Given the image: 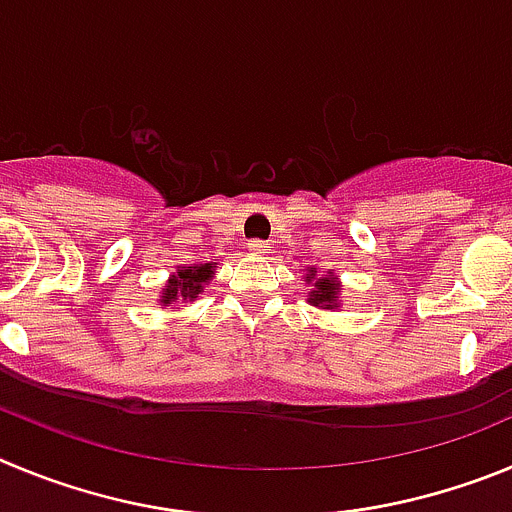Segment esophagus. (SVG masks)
<instances>
[{"label":"esophagus","mask_w":512,"mask_h":512,"mask_svg":"<svg viewBox=\"0 0 512 512\" xmlns=\"http://www.w3.org/2000/svg\"><path fill=\"white\" fill-rule=\"evenodd\" d=\"M265 242H262V239H252L250 242V252H255V255H262V252H265Z\"/></svg>","instance_id":"esophagus-1"}]
</instances>
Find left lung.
I'll list each match as a JSON object with an SVG mask.
<instances>
[{
    "mask_svg": "<svg viewBox=\"0 0 512 512\" xmlns=\"http://www.w3.org/2000/svg\"><path fill=\"white\" fill-rule=\"evenodd\" d=\"M306 280L308 283H311V280H316V283H313L311 296H308V303H313V306H321V308L339 306V293H342V285L336 283V278H331V275H326V278H316V267H311L306 275Z\"/></svg>",
    "mask_w": 512,
    "mask_h": 512,
    "instance_id": "8db88e82",
    "label": "left lung"
}]
</instances>
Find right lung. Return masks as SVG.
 <instances>
[{"label":"right lung","instance_id":"1","mask_svg":"<svg viewBox=\"0 0 512 512\" xmlns=\"http://www.w3.org/2000/svg\"><path fill=\"white\" fill-rule=\"evenodd\" d=\"M214 267L216 262H204V265H193L178 270L173 278L168 280V285L163 288V296H160V303L168 306V303L176 301H196L199 293L204 290V285L214 278Z\"/></svg>","mask_w":512,"mask_h":512}]
</instances>
